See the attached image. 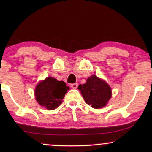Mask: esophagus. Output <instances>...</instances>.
<instances>
[{"instance_id":"obj_1","label":"esophagus","mask_w":152,"mask_h":152,"mask_svg":"<svg viewBox=\"0 0 152 152\" xmlns=\"http://www.w3.org/2000/svg\"><path fill=\"white\" fill-rule=\"evenodd\" d=\"M70 86H71V88L75 89L78 87V84H70Z\"/></svg>"}]
</instances>
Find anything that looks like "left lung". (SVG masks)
<instances>
[{"label": "left lung", "mask_w": 152, "mask_h": 152, "mask_svg": "<svg viewBox=\"0 0 152 152\" xmlns=\"http://www.w3.org/2000/svg\"><path fill=\"white\" fill-rule=\"evenodd\" d=\"M78 89L82 93L86 102L94 109L104 107L111 97L110 86L96 75L88 77L86 84H80Z\"/></svg>", "instance_id": "left-lung-1"}]
</instances>
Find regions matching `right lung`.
Here are the masks:
<instances>
[{
    "mask_svg": "<svg viewBox=\"0 0 152 152\" xmlns=\"http://www.w3.org/2000/svg\"><path fill=\"white\" fill-rule=\"evenodd\" d=\"M69 87L63 81L47 77L39 83L35 88V96L39 104L48 110H53L61 104Z\"/></svg>",
    "mask_w": 152,
    "mask_h": 152,
    "instance_id": "obj_1",
    "label": "right lung"
}]
</instances>
